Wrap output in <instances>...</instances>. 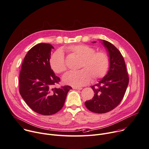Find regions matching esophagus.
Listing matches in <instances>:
<instances>
[{
	"label": "esophagus",
	"mask_w": 149,
	"mask_h": 149,
	"mask_svg": "<svg viewBox=\"0 0 149 149\" xmlns=\"http://www.w3.org/2000/svg\"><path fill=\"white\" fill-rule=\"evenodd\" d=\"M73 89H75V90H81L82 87H72Z\"/></svg>",
	"instance_id": "34e87169"
}]
</instances>
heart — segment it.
Returning <instances> with one entry per match:
<instances>
[{
  "instance_id": "b5f03b06",
  "label": "heart",
  "mask_w": 149,
  "mask_h": 149,
  "mask_svg": "<svg viewBox=\"0 0 149 149\" xmlns=\"http://www.w3.org/2000/svg\"><path fill=\"white\" fill-rule=\"evenodd\" d=\"M67 50L81 59L78 71H69L62 78L64 83L74 87L86 85L91 81H95L103 78L110 65V59L104 51L96 52V49L87 45L69 46ZM52 69L56 73L65 71L67 66L63 51L58 50L52 55L50 59Z\"/></svg>"
}]
</instances>
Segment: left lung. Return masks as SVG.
Instances as JSON below:
<instances>
[{
  "mask_svg": "<svg viewBox=\"0 0 149 149\" xmlns=\"http://www.w3.org/2000/svg\"><path fill=\"white\" fill-rule=\"evenodd\" d=\"M102 44L109 52L110 66L106 75L99 83L91 87L94 95L85 102L92 112L104 113L118 106L123 100L129 83V77L124 57L112 43L102 40Z\"/></svg>",
  "mask_w": 149,
  "mask_h": 149,
  "instance_id": "obj_1",
  "label": "left lung"
}]
</instances>
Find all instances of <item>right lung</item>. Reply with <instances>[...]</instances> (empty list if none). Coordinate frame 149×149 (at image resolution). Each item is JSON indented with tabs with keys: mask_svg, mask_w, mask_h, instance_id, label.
<instances>
[{
	"mask_svg": "<svg viewBox=\"0 0 149 149\" xmlns=\"http://www.w3.org/2000/svg\"><path fill=\"white\" fill-rule=\"evenodd\" d=\"M50 44L39 43L26 53L23 61L19 77V89L25 103L39 114L50 115L59 111L63 106L68 92L72 88L65 86L53 88L59 84L50 65Z\"/></svg>",
	"mask_w": 149,
	"mask_h": 149,
	"instance_id": "add662e5",
	"label": "right lung"
}]
</instances>
